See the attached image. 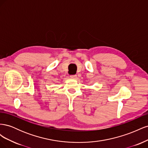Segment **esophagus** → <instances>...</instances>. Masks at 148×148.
<instances>
[{"mask_svg": "<svg viewBox=\"0 0 148 148\" xmlns=\"http://www.w3.org/2000/svg\"><path fill=\"white\" fill-rule=\"evenodd\" d=\"M77 76L76 75H70V78H71L75 79V78H77Z\"/></svg>", "mask_w": 148, "mask_h": 148, "instance_id": "34e87169", "label": "esophagus"}]
</instances>
